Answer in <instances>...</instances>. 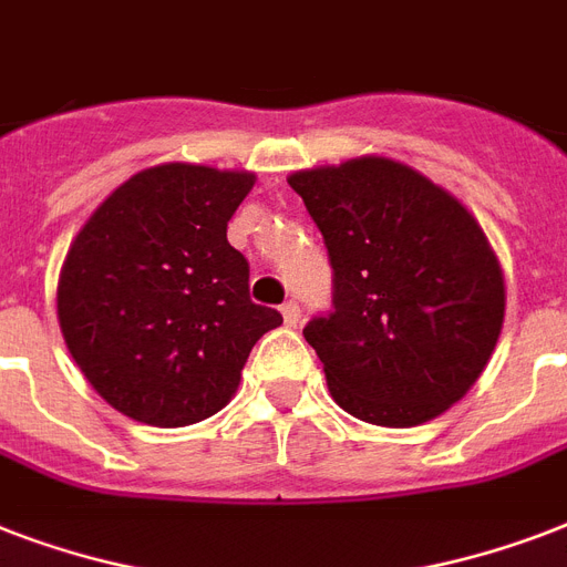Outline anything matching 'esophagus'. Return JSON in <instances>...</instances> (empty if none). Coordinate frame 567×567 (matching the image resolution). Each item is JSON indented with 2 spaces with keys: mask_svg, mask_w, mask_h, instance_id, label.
I'll return each instance as SVG.
<instances>
[{
  "mask_svg": "<svg viewBox=\"0 0 567 567\" xmlns=\"http://www.w3.org/2000/svg\"><path fill=\"white\" fill-rule=\"evenodd\" d=\"M282 318H285V323H288V327H297V323H300V306H297L293 300L285 302Z\"/></svg>",
  "mask_w": 567,
  "mask_h": 567,
  "instance_id": "1",
  "label": "esophagus"
}]
</instances>
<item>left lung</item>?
<instances>
[{"mask_svg": "<svg viewBox=\"0 0 567 567\" xmlns=\"http://www.w3.org/2000/svg\"><path fill=\"white\" fill-rule=\"evenodd\" d=\"M332 265L302 336L344 412L417 426L467 394L501 338V261L474 214L412 167L364 155L288 176Z\"/></svg>", "mask_w": 567, "mask_h": 567, "instance_id": "left-lung-1", "label": "left lung"}]
</instances>
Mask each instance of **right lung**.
<instances>
[{"label": "right lung", "mask_w": 567, "mask_h": 567, "mask_svg": "<svg viewBox=\"0 0 567 567\" xmlns=\"http://www.w3.org/2000/svg\"><path fill=\"white\" fill-rule=\"evenodd\" d=\"M256 176L158 164L91 214L58 279L66 350L132 421L188 426L229 403L249 350L282 315L249 300L226 240Z\"/></svg>", "instance_id": "1"}]
</instances>
